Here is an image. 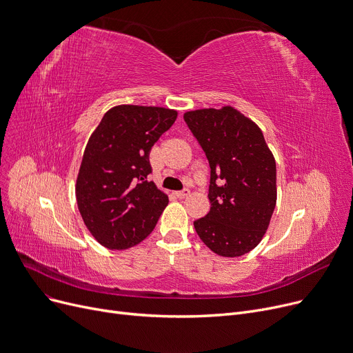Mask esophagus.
<instances>
[{
	"label": "esophagus",
	"mask_w": 353,
	"mask_h": 353,
	"mask_svg": "<svg viewBox=\"0 0 353 353\" xmlns=\"http://www.w3.org/2000/svg\"><path fill=\"white\" fill-rule=\"evenodd\" d=\"M190 194V190L189 189H184V190H181V192H176V196L179 197V199H184V197H188Z\"/></svg>",
	"instance_id": "obj_1"
}]
</instances>
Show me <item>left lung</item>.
<instances>
[{
  "instance_id": "1",
  "label": "left lung",
  "mask_w": 353,
  "mask_h": 353,
  "mask_svg": "<svg viewBox=\"0 0 353 353\" xmlns=\"http://www.w3.org/2000/svg\"><path fill=\"white\" fill-rule=\"evenodd\" d=\"M210 164V212L194 229L223 257L253 250L269 228L276 206V161L261 127L232 105L184 113Z\"/></svg>"
}]
</instances>
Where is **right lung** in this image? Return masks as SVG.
<instances>
[{
    "instance_id": "1",
    "label": "right lung",
    "mask_w": 353,
    "mask_h": 353,
    "mask_svg": "<svg viewBox=\"0 0 353 353\" xmlns=\"http://www.w3.org/2000/svg\"><path fill=\"white\" fill-rule=\"evenodd\" d=\"M177 119L156 105L111 107L91 133L76 180L84 225L110 250L133 248L150 234L169 197L148 181V154Z\"/></svg>"
}]
</instances>
